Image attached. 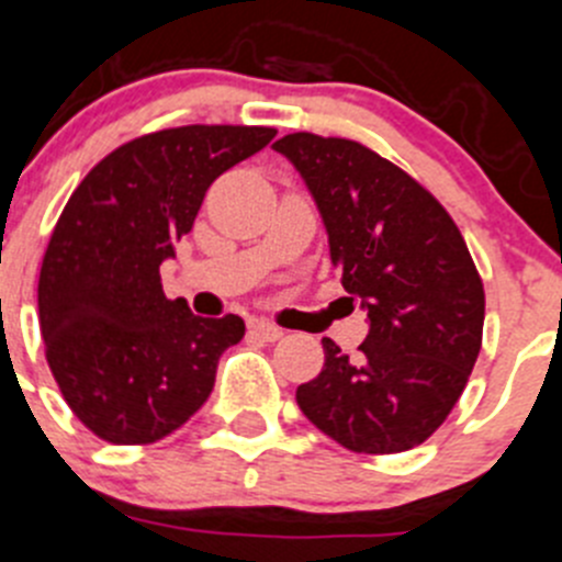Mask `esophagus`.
Masks as SVG:
<instances>
[{"label": "esophagus", "mask_w": 562, "mask_h": 562, "mask_svg": "<svg viewBox=\"0 0 562 562\" xmlns=\"http://www.w3.org/2000/svg\"><path fill=\"white\" fill-rule=\"evenodd\" d=\"M249 333L260 340H269V344H274V340L282 338V329L274 327L271 322H263V318H255V322H249Z\"/></svg>", "instance_id": "1"}]
</instances>
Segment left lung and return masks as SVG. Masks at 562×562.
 <instances>
[{
  "label": "left lung",
  "instance_id": "8db88e82",
  "mask_svg": "<svg viewBox=\"0 0 562 562\" xmlns=\"http://www.w3.org/2000/svg\"><path fill=\"white\" fill-rule=\"evenodd\" d=\"M274 149L305 180L369 324L355 358L322 340L299 411L352 452H407L458 405L480 355L485 291L469 246L432 193L358 140L293 133Z\"/></svg>",
  "mask_w": 562,
  "mask_h": 562
}]
</instances>
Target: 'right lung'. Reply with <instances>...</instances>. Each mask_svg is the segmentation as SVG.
Segmentation results:
<instances>
[{
	"label": "right lung",
	"instance_id": "right-lung-1",
	"mask_svg": "<svg viewBox=\"0 0 562 562\" xmlns=\"http://www.w3.org/2000/svg\"><path fill=\"white\" fill-rule=\"evenodd\" d=\"M271 127L160 130L110 151L55 224L38 280L46 360L75 416L110 443H155L207 402L240 316L166 299L160 263L191 233L218 175L271 144Z\"/></svg>",
	"mask_w": 562,
	"mask_h": 562
}]
</instances>
